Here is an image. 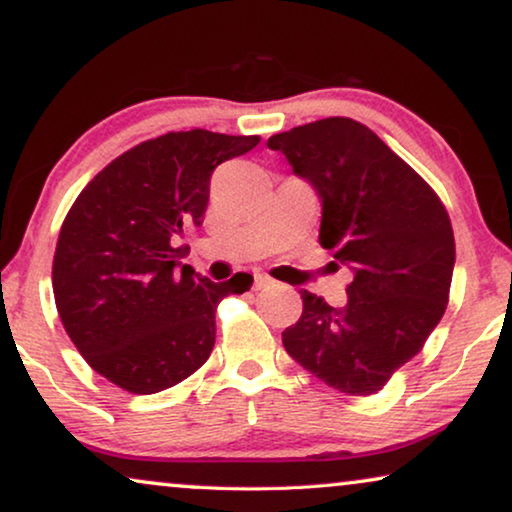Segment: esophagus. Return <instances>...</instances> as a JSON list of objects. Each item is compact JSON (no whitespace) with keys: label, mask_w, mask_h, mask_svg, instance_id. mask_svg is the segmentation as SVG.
I'll use <instances>...</instances> for the list:
<instances>
[{"label":"esophagus","mask_w":512,"mask_h":512,"mask_svg":"<svg viewBox=\"0 0 512 512\" xmlns=\"http://www.w3.org/2000/svg\"><path fill=\"white\" fill-rule=\"evenodd\" d=\"M276 285V280L269 278V276H262V273H255V287L257 289H266V287H273Z\"/></svg>","instance_id":"esophagus-1"}]
</instances>
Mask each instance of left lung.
Instances as JSON below:
<instances>
[{
	"instance_id": "8db88e82",
	"label": "left lung",
	"mask_w": 512,
	"mask_h": 512,
	"mask_svg": "<svg viewBox=\"0 0 512 512\" xmlns=\"http://www.w3.org/2000/svg\"><path fill=\"white\" fill-rule=\"evenodd\" d=\"M266 144L317 190L319 243L354 273L345 308L303 289L301 319L282 345L335 391L377 393L444 317L455 266L451 218L421 174L354 119H319Z\"/></svg>"
}]
</instances>
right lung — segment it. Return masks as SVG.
<instances>
[{"instance_id":"1","label":"right lung","mask_w":512,"mask_h":512,"mask_svg":"<svg viewBox=\"0 0 512 512\" xmlns=\"http://www.w3.org/2000/svg\"><path fill=\"white\" fill-rule=\"evenodd\" d=\"M257 135L165 133L114 158L61 225L52 292L61 324L98 375L135 395L193 375L216 342V308L253 276L211 282L181 264L177 239L200 225L211 174Z\"/></svg>"}]
</instances>
